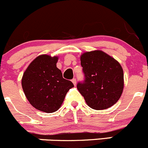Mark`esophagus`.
<instances>
[{
    "label": "esophagus",
    "instance_id": "34e87169",
    "mask_svg": "<svg viewBox=\"0 0 148 148\" xmlns=\"http://www.w3.org/2000/svg\"><path fill=\"white\" fill-rule=\"evenodd\" d=\"M72 82H73V85L75 86H76V79L75 78H73L72 80Z\"/></svg>",
    "mask_w": 148,
    "mask_h": 148
}]
</instances>
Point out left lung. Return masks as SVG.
Masks as SVG:
<instances>
[{
  "instance_id": "obj_1",
  "label": "left lung",
  "mask_w": 148,
  "mask_h": 148,
  "mask_svg": "<svg viewBox=\"0 0 148 148\" xmlns=\"http://www.w3.org/2000/svg\"><path fill=\"white\" fill-rule=\"evenodd\" d=\"M85 81L77 88L89 107L103 110L114 105L124 89V72L116 60L101 50L80 55Z\"/></svg>"
}]
</instances>
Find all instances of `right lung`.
<instances>
[{
    "instance_id": "obj_1",
    "label": "right lung",
    "mask_w": 148,
    "mask_h": 148,
    "mask_svg": "<svg viewBox=\"0 0 148 148\" xmlns=\"http://www.w3.org/2000/svg\"><path fill=\"white\" fill-rule=\"evenodd\" d=\"M58 59V56L39 55L29 64L21 78L23 90L30 104L46 113L58 111L66 93L74 87L57 68Z\"/></svg>"
}]
</instances>
